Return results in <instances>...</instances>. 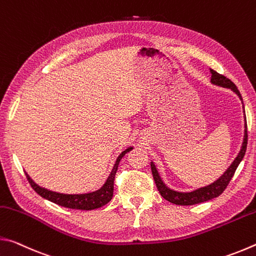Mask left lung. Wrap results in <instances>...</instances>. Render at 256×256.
Listing matches in <instances>:
<instances>
[{
  "mask_svg": "<svg viewBox=\"0 0 256 256\" xmlns=\"http://www.w3.org/2000/svg\"><path fill=\"white\" fill-rule=\"evenodd\" d=\"M211 80L210 82L214 86H222V88H226V89H230L232 92H235L238 98L240 99L242 102V98L240 92H238L237 86H235L232 81L227 79L226 76H224L219 73H216V71L211 70ZM242 110H244V105H242ZM244 112V138H242V146L238 154L236 156V158L234 159V162L230 164L226 170H224V174L216 178L214 182H212L211 184L202 186V188H198L196 190H190V192H180V190H175L164 183V180L162 177H160L157 167L154 162H151V172H152L154 175V183L157 185V188L159 190L160 196H162L164 200L170 201V203H174V204L177 206H193V204H198V203H202L206 201L212 200L216 196H219L222 194L224 188H227V185L229 184V182L232 178L234 174L237 170L238 164H240V162L244 158L245 152H246V146H248V124H246V116H245V110Z\"/></svg>",
  "mask_w": 256,
  "mask_h": 256,
  "instance_id": "8db88e82",
  "label": "left lung"
}]
</instances>
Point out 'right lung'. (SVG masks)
I'll use <instances>...</instances> for the list:
<instances>
[{
    "label": "right lung",
    "mask_w": 256,
    "mask_h": 256,
    "mask_svg": "<svg viewBox=\"0 0 256 256\" xmlns=\"http://www.w3.org/2000/svg\"><path fill=\"white\" fill-rule=\"evenodd\" d=\"M132 149L133 146H128V148H126L120 154L118 157L116 158V162L114 164V166H112V170L110 172V174L108 175L105 183H104V185L100 188L92 190V192L80 193V194H66V193L54 192V190L42 188V186L34 183V182L32 180V177H30L27 172H26V176H27V180L30 183V185H32V188L36 190V193L40 194L42 198H46V200L56 203V204H58L60 206L70 208V209H76V210L98 209V208L107 204V203L112 200V192H114L115 174L116 172H118L120 159L124 157L125 154L128 152V151H131Z\"/></svg>",
    "instance_id": "obj_1"
}]
</instances>
